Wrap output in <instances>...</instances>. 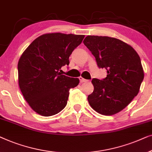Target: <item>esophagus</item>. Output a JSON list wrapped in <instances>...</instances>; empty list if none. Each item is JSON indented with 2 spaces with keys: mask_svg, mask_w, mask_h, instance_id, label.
Returning <instances> with one entry per match:
<instances>
[{
  "mask_svg": "<svg viewBox=\"0 0 152 152\" xmlns=\"http://www.w3.org/2000/svg\"><path fill=\"white\" fill-rule=\"evenodd\" d=\"M79 80H80V83H85V82H88V80H87V79H85L83 78V77H79Z\"/></svg>",
  "mask_w": 152,
  "mask_h": 152,
  "instance_id": "esophagus-1",
  "label": "esophagus"
}]
</instances>
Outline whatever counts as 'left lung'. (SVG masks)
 Masks as SVG:
<instances>
[{"label": "left lung", "instance_id": "8db88e82", "mask_svg": "<svg viewBox=\"0 0 152 152\" xmlns=\"http://www.w3.org/2000/svg\"><path fill=\"white\" fill-rule=\"evenodd\" d=\"M83 42L94 56L98 67L107 74L102 80H91L94 89L87 97L89 104L105 116L121 112L137 96L144 78L139 56L132 47L115 38L87 36Z\"/></svg>", "mask_w": 152, "mask_h": 152}]
</instances>
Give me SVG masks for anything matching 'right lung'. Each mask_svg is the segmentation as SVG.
I'll return each mask as SVG.
<instances>
[{
    "label": "right lung",
    "instance_id": "obj_1",
    "mask_svg": "<svg viewBox=\"0 0 152 152\" xmlns=\"http://www.w3.org/2000/svg\"><path fill=\"white\" fill-rule=\"evenodd\" d=\"M84 35L46 34L36 38L18 63V84L31 109L43 116H53L65 107L69 89L79 79L61 74Z\"/></svg>",
    "mask_w": 152,
    "mask_h": 152
}]
</instances>
